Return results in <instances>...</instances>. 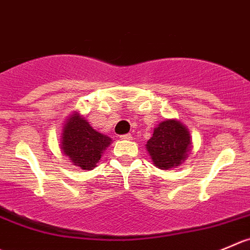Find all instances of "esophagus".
I'll return each mask as SVG.
<instances>
[{"mask_svg": "<svg viewBox=\"0 0 250 250\" xmlns=\"http://www.w3.org/2000/svg\"><path fill=\"white\" fill-rule=\"evenodd\" d=\"M120 138L122 140H130V139H132V135H130V134H123V135H121Z\"/></svg>", "mask_w": 250, "mask_h": 250, "instance_id": "obj_1", "label": "esophagus"}]
</instances>
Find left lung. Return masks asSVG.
<instances>
[{
	"label": "left lung",
	"mask_w": 250,
	"mask_h": 250,
	"mask_svg": "<svg viewBox=\"0 0 250 250\" xmlns=\"http://www.w3.org/2000/svg\"><path fill=\"white\" fill-rule=\"evenodd\" d=\"M154 166L171 169L181 166L193 147L189 129L181 121H162L154 128L152 137L145 144Z\"/></svg>",
	"instance_id": "8db88e82"
}]
</instances>
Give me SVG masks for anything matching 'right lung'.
Returning <instances> with one entry per match:
<instances>
[{
  "label": "right lung",
  "mask_w": 250,
  "mask_h": 250,
  "mask_svg": "<svg viewBox=\"0 0 250 250\" xmlns=\"http://www.w3.org/2000/svg\"><path fill=\"white\" fill-rule=\"evenodd\" d=\"M60 143L61 150L72 165L89 171L100 162L112 139L94 129L78 111H74L64 122Z\"/></svg>",
  "instance_id": "right-lung-1"
}]
</instances>
